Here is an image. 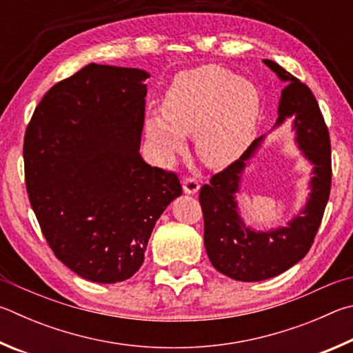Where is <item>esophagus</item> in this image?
<instances>
[{
	"instance_id": "obj_1",
	"label": "esophagus",
	"mask_w": 353,
	"mask_h": 353,
	"mask_svg": "<svg viewBox=\"0 0 353 353\" xmlns=\"http://www.w3.org/2000/svg\"><path fill=\"white\" fill-rule=\"evenodd\" d=\"M183 189L186 194H196L200 189V184L194 176H186L183 180Z\"/></svg>"
}]
</instances>
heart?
Returning <instances> with one entry per match:
<instances>
[{
    "mask_svg": "<svg viewBox=\"0 0 353 353\" xmlns=\"http://www.w3.org/2000/svg\"><path fill=\"white\" fill-rule=\"evenodd\" d=\"M259 107V92L250 80L203 65L173 79L161 103L163 117H148L145 134L159 163H170L184 148V134H194L200 159L221 169L248 145Z\"/></svg>",
    "mask_w": 353,
    "mask_h": 353,
    "instance_id": "1",
    "label": "heart"
}]
</instances>
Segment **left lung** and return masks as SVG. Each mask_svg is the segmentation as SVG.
Segmentation results:
<instances>
[{"mask_svg":"<svg viewBox=\"0 0 353 353\" xmlns=\"http://www.w3.org/2000/svg\"><path fill=\"white\" fill-rule=\"evenodd\" d=\"M263 63L282 82H287L282 90L276 125H281L287 117H294L296 141L314 167L312 192L302 212L288 221V226L265 232L245 226L236 201L246 163L261 147L263 136L252 141L242 157L225 170L212 175L211 183L201 186L200 205L209 261L221 274L242 282L270 279L305 257L323 220L332 186L329 130L313 92L276 61L263 60Z\"/></svg>","mask_w":353,"mask_h":353,"instance_id":"8db88e82","label":"left lung"}]
</instances>
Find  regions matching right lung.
<instances>
[{
    "label": "right lung",
    "mask_w": 353,
    "mask_h": 353,
    "mask_svg": "<svg viewBox=\"0 0 353 353\" xmlns=\"http://www.w3.org/2000/svg\"><path fill=\"white\" fill-rule=\"evenodd\" d=\"M148 72L90 63L55 83L24 134L29 201L55 257L86 281L122 282L183 189L139 153Z\"/></svg>",
    "instance_id": "1"
}]
</instances>
